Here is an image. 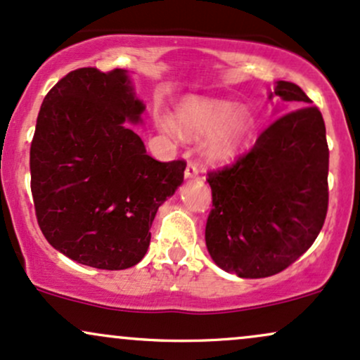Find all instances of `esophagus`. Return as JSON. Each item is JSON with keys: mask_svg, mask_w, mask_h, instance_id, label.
<instances>
[{"mask_svg": "<svg viewBox=\"0 0 360 360\" xmlns=\"http://www.w3.org/2000/svg\"><path fill=\"white\" fill-rule=\"evenodd\" d=\"M185 176H187V179H195V176H199V167H197L195 161H188L187 168H185Z\"/></svg>", "mask_w": 360, "mask_h": 360, "instance_id": "esophagus-1", "label": "esophagus"}]
</instances>
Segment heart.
Wrapping results in <instances>:
<instances>
[{"instance_id":"b5f03b06","label":"heart","mask_w":360,"mask_h":360,"mask_svg":"<svg viewBox=\"0 0 360 360\" xmlns=\"http://www.w3.org/2000/svg\"><path fill=\"white\" fill-rule=\"evenodd\" d=\"M233 110L231 103L191 98L176 110V131L193 139L211 134L205 143L207 158L229 161L245 146L253 126L246 112L231 116Z\"/></svg>"}]
</instances>
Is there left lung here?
<instances>
[{"mask_svg":"<svg viewBox=\"0 0 360 360\" xmlns=\"http://www.w3.org/2000/svg\"><path fill=\"white\" fill-rule=\"evenodd\" d=\"M288 108L231 165L209 169L205 245L226 272L276 276L314 243L328 211V143L320 108L296 83L270 96Z\"/></svg>","mask_w":360,"mask_h":360,"instance_id":"1","label":"left lung"}]
</instances>
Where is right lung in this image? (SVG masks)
<instances>
[{
  "mask_svg": "<svg viewBox=\"0 0 360 360\" xmlns=\"http://www.w3.org/2000/svg\"><path fill=\"white\" fill-rule=\"evenodd\" d=\"M143 110L124 70L79 68L44 98L30 146L35 216L46 240L78 264H139L156 211L184 181V160L151 158L127 129Z\"/></svg>",
  "mask_w": 360,
  "mask_h": 360,
  "instance_id": "obj_1",
  "label": "right lung"
}]
</instances>
